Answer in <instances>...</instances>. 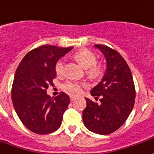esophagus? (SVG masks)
Here are the masks:
<instances>
[{
    "label": "esophagus",
    "instance_id": "obj_1",
    "mask_svg": "<svg viewBox=\"0 0 154 154\" xmlns=\"http://www.w3.org/2000/svg\"><path fill=\"white\" fill-rule=\"evenodd\" d=\"M70 99H71V101H74L75 99H77V97L74 96V95H72V96H70Z\"/></svg>",
    "mask_w": 154,
    "mask_h": 154
}]
</instances>
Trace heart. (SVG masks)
<instances>
[{
    "label": "heart",
    "mask_w": 154,
    "mask_h": 154,
    "mask_svg": "<svg viewBox=\"0 0 154 154\" xmlns=\"http://www.w3.org/2000/svg\"><path fill=\"white\" fill-rule=\"evenodd\" d=\"M74 58L82 67L86 68L87 74L93 79L98 78L102 73L101 66L96 62L97 57L94 52L89 50H81L74 54ZM65 68V60L60 59L55 64V72L57 75H61L64 72ZM85 86V83L80 82L67 81L63 84V88L65 90L73 93L79 94L81 93L82 88Z\"/></svg>",
    "instance_id": "obj_1"
}]
</instances>
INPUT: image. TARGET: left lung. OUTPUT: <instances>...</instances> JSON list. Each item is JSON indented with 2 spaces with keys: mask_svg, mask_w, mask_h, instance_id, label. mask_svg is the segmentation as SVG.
Returning a JSON list of instances; mask_svg holds the SVG:
<instances>
[{
  "mask_svg": "<svg viewBox=\"0 0 154 154\" xmlns=\"http://www.w3.org/2000/svg\"><path fill=\"white\" fill-rule=\"evenodd\" d=\"M106 60V70L99 84L91 90L99 103L86 99L82 121L87 129L108 135L125 123L135 103L136 91L132 74L124 58L116 51L103 45H95Z\"/></svg>",
  "mask_w": 154,
  "mask_h": 154,
  "instance_id": "8db88e82",
  "label": "left lung"
}]
</instances>
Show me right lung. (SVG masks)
Segmentation results:
<instances>
[{
    "instance_id": "right-lung-1",
    "label": "right lung",
    "mask_w": 154,
    "mask_h": 154,
    "mask_svg": "<svg viewBox=\"0 0 154 154\" xmlns=\"http://www.w3.org/2000/svg\"><path fill=\"white\" fill-rule=\"evenodd\" d=\"M72 49L42 45L29 51L17 66L11 88L12 103L20 121L34 133L49 134L61 125L70 98L62 92L52 99L46 90L56 77V62Z\"/></svg>"
}]
</instances>
